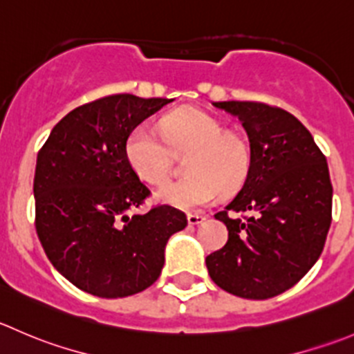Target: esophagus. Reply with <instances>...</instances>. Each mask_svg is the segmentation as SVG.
<instances>
[{"label": "esophagus", "instance_id": "obj_1", "mask_svg": "<svg viewBox=\"0 0 354 354\" xmlns=\"http://www.w3.org/2000/svg\"><path fill=\"white\" fill-rule=\"evenodd\" d=\"M187 219H188V225H201V223L205 221V216L202 214H197V212H188L187 214Z\"/></svg>", "mask_w": 354, "mask_h": 354}]
</instances>
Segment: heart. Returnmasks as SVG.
<instances>
[{
	"label": "heart",
	"instance_id": "obj_1",
	"mask_svg": "<svg viewBox=\"0 0 354 354\" xmlns=\"http://www.w3.org/2000/svg\"><path fill=\"white\" fill-rule=\"evenodd\" d=\"M160 131L138 124L126 140V159L147 183L162 185L173 171V152L188 153L187 178L167 183L156 198L183 211L211 204L219 194H233L247 181L252 167L249 142L197 109H185L160 119Z\"/></svg>",
	"mask_w": 354,
	"mask_h": 354
}]
</instances>
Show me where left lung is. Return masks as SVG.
<instances>
[{
  "mask_svg": "<svg viewBox=\"0 0 354 354\" xmlns=\"http://www.w3.org/2000/svg\"><path fill=\"white\" fill-rule=\"evenodd\" d=\"M249 136L252 167L236 197L216 212L228 242L205 257L218 287L268 299L296 286L324 250L332 221L327 159L287 111L259 102H214ZM247 214V216H236Z\"/></svg>",
  "mask_w": 354,
  "mask_h": 354,
  "instance_id": "left-lung-1",
  "label": "left lung"
}]
</instances>
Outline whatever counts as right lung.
<instances>
[{
    "instance_id": "add662e5",
    "label": "right lung",
    "mask_w": 354,
    "mask_h": 354,
    "mask_svg": "<svg viewBox=\"0 0 354 354\" xmlns=\"http://www.w3.org/2000/svg\"><path fill=\"white\" fill-rule=\"evenodd\" d=\"M169 98L111 95L68 112L37 153L36 232L48 259L77 289L128 297L152 286L185 212L153 205L129 216L150 190L126 159L129 133Z\"/></svg>"
}]
</instances>
